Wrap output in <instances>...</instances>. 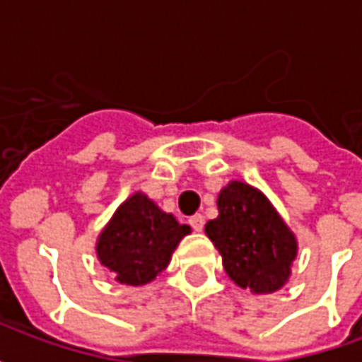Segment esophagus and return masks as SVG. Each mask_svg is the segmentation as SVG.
<instances>
[{
    "mask_svg": "<svg viewBox=\"0 0 362 362\" xmlns=\"http://www.w3.org/2000/svg\"><path fill=\"white\" fill-rule=\"evenodd\" d=\"M189 225H192V228H194V230H197V233H199V230H202L205 225L204 215H199V213L192 215V217H189Z\"/></svg>",
    "mask_w": 362,
    "mask_h": 362,
    "instance_id": "obj_1",
    "label": "esophagus"
}]
</instances>
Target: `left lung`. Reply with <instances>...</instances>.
I'll use <instances>...</instances> for the list:
<instances>
[{
  "mask_svg": "<svg viewBox=\"0 0 362 362\" xmlns=\"http://www.w3.org/2000/svg\"><path fill=\"white\" fill-rule=\"evenodd\" d=\"M217 207L219 215L207 221L205 235L219 250L228 277L254 295L279 291L291 277L298 243L266 194L230 180L219 192Z\"/></svg>",
  "mask_w": 362,
  "mask_h": 362,
  "instance_id": "obj_1",
  "label": "left lung"
}]
</instances>
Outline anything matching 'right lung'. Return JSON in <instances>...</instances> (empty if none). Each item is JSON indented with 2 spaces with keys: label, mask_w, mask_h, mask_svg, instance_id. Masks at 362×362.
I'll use <instances>...</instances> for the list:
<instances>
[{
  "label": "right lung",
  "mask_w": 362,
  "mask_h": 362,
  "mask_svg": "<svg viewBox=\"0 0 362 362\" xmlns=\"http://www.w3.org/2000/svg\"><path fill=\"white\" fill-rule=\"evenodd\" d=\"M192 228L180 225L143 192L118 205L96 238V258L114 281L141 287L165 272L173 252Z\"/></svg>",
  "instance_id": "obj_1"
}]
</instances>
